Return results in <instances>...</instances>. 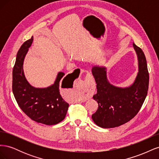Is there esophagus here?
Masks as SVG:
<instances>
[{"instance_id": "1", "label": "esophagus", "mask_w": 159, "mask_h": 159, "mask_svg": "<svg viewBox=\"0 0 159 159\" xmlns=\"http://www.w3.org/2000/svg\"><path fill=\"white\" fill-rule=\"evenodd\" d=\"M81 71H84V70H81ZM92 75L91 74L88 75V76L85 78V82L84 87V91L87 94H90L92 91V87H91V85H92Z\"/></svg>"}]
</instances>
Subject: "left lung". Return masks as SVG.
Wrapping results in <instances>:
<instances>
[{
  "mask_svg": "<svg viewBox=\"0 0 159 159\" xmlns=\"http://www.w3.org/2000/svg\"><path fill=\"white\" fill-rule=\"evenodd\" d=\"M139 60V73L134 84L127 88L111 85L105 68L93 67L92 74L97 85L93 98L98 109L92 115L94 123L102 128H113L129 122L139 113L147 97L149 75L143 50L133 43Z\"/></svg>",
  "mask_w": 159,
  "mask_h": 159,
  "instance_id": "obj_1",
  "label": "left lung"
}]
</instances>
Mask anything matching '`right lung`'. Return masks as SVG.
<instances>
[{
    "label": "right lung",
    "mask_w": 159,
    "mask_h": 159,
    "mask_svg": "<svg viewBox=\"0 0 159 159\" xmlns=\"http://www.w3.org/2000/svg\"><path fill=\"white\" fill-rule=\"evenodd\" d=\"M32 41L33 36L24 43L18 52L12 70V91L18 106L28 117L38 123L52 125L63 121L69 107L60 93L61 80L65 74L60 72L54 84L47 88H35L28 84L22 65ZM76 77V75L71 77L69 85L73 84Z\"/></svg>",
    "instance_id": "1"
}]
</instances>
